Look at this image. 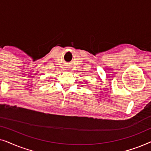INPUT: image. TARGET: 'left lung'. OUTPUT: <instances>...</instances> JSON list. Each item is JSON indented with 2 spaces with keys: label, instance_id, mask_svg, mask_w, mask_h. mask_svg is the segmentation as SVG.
<instances>
[{
  "label": "left lung",
  "instance_id": "left-lung-1",
  "mask_svg": "<svg viewBox=\"0 0 151 151\" xmlns=\"http://www.w3.org/2000/svg\"><path fill=\"white\" fill-rule=\"evenodd\" d=\"M86 82H85V83H86Z\"/></svg>",
  "mask_w": 151,
  "mask_h": 151
}]
</instances>
